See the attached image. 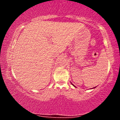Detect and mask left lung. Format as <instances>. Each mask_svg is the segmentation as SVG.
Instances as JSON below:
<instances>
[{"mask_svg":"<svg viewBox=\"0 0 120 120\" xmlns=\"http://www.w3.org/2000/svg\"><path fill=\"white\" fill-rule=\"evenodd\" d=\"M71 84H72V83H71ZM72 85H73V86H74V87H75V86H74V85H73V84H72ZM96 87H94V88H92V89H94V88H95Z\"/></svg>","mask_w":120,"mask_h":120,"instance_id":"obj_1","label":"left lung"}]
</instances>
